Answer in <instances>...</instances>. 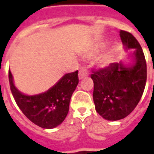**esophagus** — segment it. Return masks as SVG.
<instances>
[{
    "label": "esophagus",
    "mask_w": 154,
    "mask_h": 154,
    "mask_svg": "<svg viewBox=\"0 0 154 154\" xmlns=\"http://www.w3.org/2000/svg\"><path fill=\"white\" fill-rule=\"evenodd\" d=\"M89 75V70L86 67H82L79 70V74H78V77L79 79H82L85 77H87Z\"/></svg>",
    "instance_id": "obj_1"
}]
</instances>
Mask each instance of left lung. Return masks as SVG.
I'll return each mask as SVG.
<instances>
[{
	"instance_id": "left-lung-1",
	"label": "left lung",
	"mask_w": 154,
	"mask_h": 154,
	"mask_svg": "<svg viewBox=\"0 0 154 154\" xmlns=\"http://www.w3.org/2000/svg\"><path fill=\"white\" fill-rule=\"evenodd\" d=\"M126 49H134L131 65L112 63L105 68L93 71L95 110L104 119L117 121L125 118L140 102L147 80V65L143 50L131 33L120 30Z\"/></svg>"
}]
</instances>
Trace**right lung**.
<instances>
[{
    "instance_id": "add662e5",
    "label": "right lung",
    "mask_w": 154,
    "mask_h": 154,
    "mask_svg": "<svg viewBox=\"0 0 154 154\" xmlns=\"http://www.w3.org/2000/svg\"><path fill=\"white\" fill-rule=\"evenodd\" d=\"M9 82L14 100L23 113L36 126L51 129L62 123L67 117L72 94L79 79L77 70L67 73L47 91L34 95L18 91L10 71Z\"/></svg>"
}]
</instances>
